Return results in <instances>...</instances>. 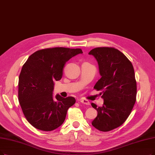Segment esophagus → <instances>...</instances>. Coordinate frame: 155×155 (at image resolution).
<instances>
[{"instance_id": "obj_1", "label": "esophagus", "mask_w": 155, "mask_h": 155, "mask_svg": "<svg viewBox=\"0 0 155 155\" xmlns=\"http://www.w3.org/2000/svg\"><path fill=\"white\" fill-rule=\"evenodd\" d=\"M80 102L83 104H85V105H90V102L88 101V100H86V99L84 98H81V100H80Z\"/></svg>"}]
</instances>
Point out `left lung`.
<instances>
[{
  "mask_svg": "<svg viewBox=\"0 0 155 155\" xmlns=\"http://www.w3.org/2000/svg\"><path fill=\"white\" fill-rule=\"evenodd\" d=\"M88 54L98 62L101 78L94 88L104 99L101 107L91 104L98 113L91 125L100 131H110L126 121L135 104L137 84L134 67L124 54L113 48H94Z\"/></svg>",
  "mask_w": 155,
  "mask_h": 155,
  "instance_id": "8db88e82",
  "label": "left lung"
}]
</instances>
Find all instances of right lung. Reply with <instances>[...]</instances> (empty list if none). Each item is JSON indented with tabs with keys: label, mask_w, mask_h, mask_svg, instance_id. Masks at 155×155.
I'll return each instance as SVG.
<instances>
[{
	"label": "right lung",
	"mask_w": 155,
	"mask_h": 155,
	"mask_svg": "<svg viewBox=\"0 0 155 155\" xmlns=\"http://www.w3.org/2000/svg\"><path fill=\"white\" fill-rule=\"evenodd\" d=\"M81 49L53 48L37 51L23 65L18 82V100L27 121L42 131H52L63 124L67 110L76 102L72 97L56 95L54 81L62 78L65 64L82 54Z\"/></svg>",
	"instance_id": "right-lung-1"
}]
</instances>
